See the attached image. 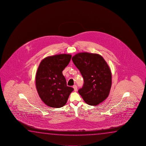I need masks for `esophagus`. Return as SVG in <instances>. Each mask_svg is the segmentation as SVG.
Returning <instances> with one entry per match:
<instances>
[{
    "instance_id": "1",
    "label": "esophagus",
    "mask_w": 146,
    "mask_h": 146,
    "mask_svg": "<svg viewBox=\"0 0 146 146\" xmlns=\"http://www.w3.org/2000/svg\"><path fill=\"white\" fill-rule=\"evenodd\" d=\"M73 88H74V90L75 92H77V90H78V88H77V85H74L73 86Z\"/></svg>"
}]
</instances>
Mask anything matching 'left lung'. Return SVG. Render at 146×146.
Returning a JSON list of instances; mask_svg holds the SVG:
<instances>
[{
  "instance_id": "left-lung-1",
  "label": "left lung",
  "mask_w": 146,
  "mask_h": 146,
  "mask_svg": "<svg viewBox=\"0 0 146 146\" xmlns=\"http://www.w3.org/2000/svg\"><path fill=\"white\" fill-rule=\"evenodd\" d=\"M72 60L81 74L84 84L78 92L87 104L96 106L109 96L112 84L110 69L101 55L80 52Z\"/></svg>"
}]
</instances>
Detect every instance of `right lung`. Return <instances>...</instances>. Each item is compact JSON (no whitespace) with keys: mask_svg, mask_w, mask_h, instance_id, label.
Wrapping results in <instances>:
<instances>
[{"mask_svg":"<svg viewBox=\"0 0 146 146\" xmlns=\"http://www.w3.org/2000/svg\"><path fill=\"white\" fill-rule=\"evenodd\" d=\"M71 58L70 54H56L45 58L40 63L36 75V86L40 98L48 106H64L74 90L67 86L62 74Z\"/></svg>","mask_w":146,"mask_h":146,"instance_id":"add662e5","label":"right lung"}]
</instances>
